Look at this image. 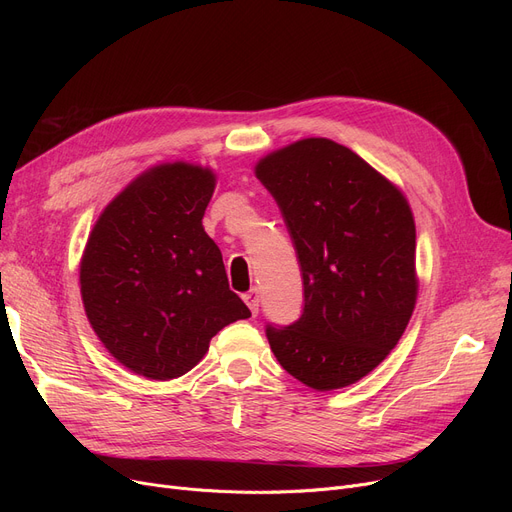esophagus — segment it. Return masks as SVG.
Instances as JSON below:
<instances>
[{"label":"esophagus","instance_id":"obj_1","mask_svg":"<svg viewBox=\"0 0 512 512\" xmlns=\"http://www.w3.org/2000/svg\"><path fill=\"white\" fill-rule=\"evenodd\" d=\"M242 299H245V303L249 305V309H251V313L253 315H257L259 313V292L257 290H249L247 294H242Z\"/></svg>","mask_w":512,"mask_h":512}]
</instances>
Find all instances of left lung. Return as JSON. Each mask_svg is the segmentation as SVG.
I'll return each instance as SVG.
<instances>
[{
    "instance_id": "1",
    "label": "left lung",
    "mask_w": 512,
    "mask_h": 512,
    "mask_svg": "<svg viewBox=\"0 0 512 512\" xmlns=\"http://www.w3.org/2000/svg\"><path fill=\"white\" fill-rule=\"evenodd\" d=\"M297 253L303 311L265 326L280 365L315 390L355 384L405 332L417 299L407 199L357 153L305 139L261 159Z\"/></svg>"
}]
</instances>
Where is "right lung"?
<instances>
[{
  "mask_svg": "<svg viewBox=\"0 0 512 512\" xmlns=\"http://www.w3.org/2000/svg\"><path fill=\"white\" fill-rule=\"evenodd\" d=\"M213 186L199 166L153 168L105 207L80 263L95 334L149 380L180 378L224 326L251 317L201 224Z\"/></svg>",
  "mask_w": 512,
  "mask_h": 512,
  "instance_id": "1",
  "label": "right lung"
}]
</instances>
